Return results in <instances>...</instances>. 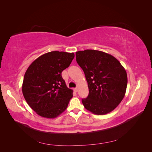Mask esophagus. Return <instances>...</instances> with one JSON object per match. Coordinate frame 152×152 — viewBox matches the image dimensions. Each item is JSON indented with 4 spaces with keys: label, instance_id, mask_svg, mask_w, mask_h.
<instances>
[{
    "label": "esophagus",
    "instance_id": "obj_1",
    "mask_svg": "<svg viewBox=\"0 0 152 152\" xmlns=\"http://www.w3.org/2000/svg\"><path fill=\"white\" fill-rule=\"evenodd\" d=\"M73 91H74V92H75V93H77V92L78 91V88H77V87H76V88L73 89Z\"/></svg>",
    "mask_w": 152,
    "mask_h": 152
}]
</instances>
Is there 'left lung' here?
<instances>
[{"label": "left lung", "mask_w": 152, "mask_h": 152, "mask_svg": "<svg viewBox=\"0 0 152 152\" xmlns=\"http://www.w3.org/2000/svg\"><path fill=\"white\" fill-rule=\"evenodd\" d=\"M75 54L89 88L88 96L82 100L85 108L96 115L111 112L126 94L127 76L125 68L112 55L99 50L87 49Z\"/></svg>", "instance_id": "left-lung-1"}]
</instances>
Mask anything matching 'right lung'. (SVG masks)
<instances>
[{
  "label": "right lung",
  "instance_id": "right-lung-1",
  "mask_svg": "<svg viewBox=\"0 0 152 152\" xmlns=\"http://www.w3.org/2000/svg\"><path fill=\"white\" fill-rule=\"evenodd\" d=\"M74 57L73 53L51 51L37 58L26 70L23 94L39 115L54 118L66 109L73 90L67 87L61 72L70 66Z\"/></svg>",
  "mask_w": 152,
  "mask_h": 152
}]
</instances>
